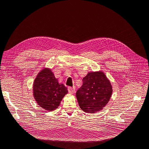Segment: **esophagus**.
I'll use <instances>...</instances> for the list:
<instances>
[{
    "label": "esophagus",
    "instance_id": "esophagus-1",
    "mask_svg": "<svg viewBox=\"0 0 149 149\" xmlns=\"http://www.w3.org/2000/svg\"><path fill=\"white\" fill-rule=\"evenodd\" d=\"M68 92L70 94H73L75 92L74 87H68Z\"/></svg>",
    "mask_w": 149,
    "mask_h": 149
}]
</instances>
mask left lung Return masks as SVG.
I'll return each instance as SVG.
<instances>
[{"label":"left lung","instance_id":"8db88e82","mask_svg":"<svg viewBox=\"0 0 149 149\" xmlns=\"http://www.w3.org/2000/svg\"><path fill=\"white\" fill-rule=\"evenodd\" d=\"M112 86L103 72L89 73L83 79V85L76 93L81 109L87 113L101 111L109 102Z\"/></svg>","mask_w":149,"mask_h":149}]
</instances>
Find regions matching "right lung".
<instances>
[{
    "mask_svg": "<svg viewBox=\"0 0 149 149\" xmlns=\"http://www.w3.org/2000/svg\"><path fill=\"white\" fill-rule=\"evenodd\" d=\"M33 96L38 104L47 111H53L60 106L63 97L68 92L59 84L52 71L43 69L38 74L33 83Z\"/></svg>",
    "mask_w": 149,
    "mask_h": 149,
    "instance_id": "right-lung-1",
    "label": "right lung"
}]
</instances>
